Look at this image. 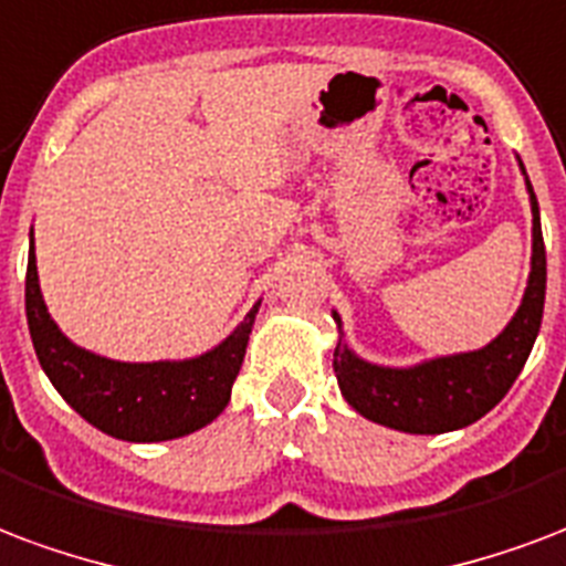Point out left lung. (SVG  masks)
<instances>
[{"instance_id":"8db88e82","label":"left lung","mask_w":566,"mask_h":566,"mask_svg":"<svg viewBox=\"0 0 566 566\" xmlns=\"http://www.w3.org/2000/svg\"><path fill=\"white\" fill-rule=\"evenodd\" d=\"M522 167V161H518ZM525 174V167H522ZM531 198V272L525 296L510 324L480 350L422 359L417 366L392 368L357 357L345 342L342 317L338 345L333 350L338 389L366 420L408 434H441L471 426L504 399L537 342L546 303V249L539 230L537 195L525 174Z\"/></svg>"}]
</instances>
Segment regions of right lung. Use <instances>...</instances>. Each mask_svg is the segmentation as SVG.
Masks as SVG:
<instances>
[{
	"label": "right lung",
	"instance_id": "add662e5",
	"mask_svg": "<svg viewBox=\"0 0 566 566\" xmlns=\"http://www.w3.org/2000/svg\"><path fill=\"white\" fill-rule=\"evenodd\" d=\"M258 308L261 303H254L224 342L200 357L155 363L107 359L74 345L50 317L38 284L35 242L29 233L27 321L38 363L83 420L119 441H174L216 420L228 408Z\"/></svg>",
	"mask_w": 566,
	"mask_h": 566
}]
</instances>
